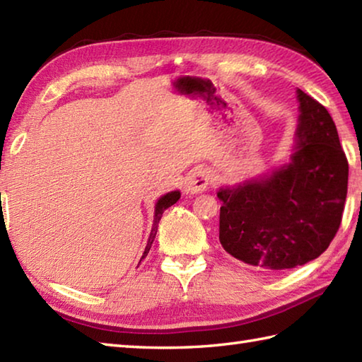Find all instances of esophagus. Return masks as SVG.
Returning <instances> with one entry per match:
<instances>
[{
  "label": "esophagus",
  "instance_id": "1",
  "mask_svg": "<svg viewBox=\"0 0 362 362\" xmlns=\"http://www.w3.org/2000/svg\"><path fill=\"white\" fill-rule=\"evenodd\" d=\"M210 182H211V177L209 171H205L202 168H196L187 177V191L191 194L202 193V191L209 188Z\"/></svg>",
  "mask_w": 362,
  "mask_h": 362
}]
</instances>
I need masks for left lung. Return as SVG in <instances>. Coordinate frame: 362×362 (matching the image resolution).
I'll list each match as a JSON object with an SVG mask.
<instances>
[{
	"instance_id": "8db88e82",
	"label": "left lung",
	"mask_w": 362,
	"mask_h": 362,
	"mask_svg": "<svg viewBox=\"0 0 362 362\" xmlns=\"http://www.w3.org/2000/svg\"><path fill=\"white\" fill-rule=\"evenodd\" d=\"M294 153L271 174L218 191L219 241L263 271L303 266L322 255L342 221L349 161L328 110L297 90Z\"/></svg>"
}]
</instances>
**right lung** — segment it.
Returning a JSON list of instances; mask_svg holds the SVG:
<instances>
[{
	"instance_id": "right-lung-1",
	"label": "right lung",
	"mask_w": 362,
	"mask_h": 362,
	"mask_svg": "<svg viewBox=\"0 0 362 362\" xmlns=\"http://www.w3.org/2000/svg\"><path fill=\"white\" fill-rule=\"evenodd\" d=\"M179 199H180V191H171V193L161 196V197L158 199V201H157V204H156V214H153L152 230H151V235H149V240H148V245H146V249H144V253H143L141 259L148 257V253H149V250H151V245H152V243H153V238H156V235H157V228H158V222H160V219H161V214H163V211H165L166 209H169V206L174 205L177 201H179ZM141 259H140V261H141Z\"/></svg>"
}]
</instances>
